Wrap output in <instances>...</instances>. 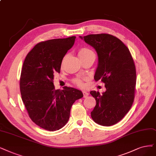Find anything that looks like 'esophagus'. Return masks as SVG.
Returning a JSON list of instances; mask_svg holds the SVG:
<instances>
[{"label":"esophagus","instance_id":"esophagus-1","mask_svg":"<svg viewBox=\"0 0 156 156\" xmlns=\"http://www.w3.org/2000/svg\"><path fill=\"white\" fill-rule=\"evenodd\" d=\"M83 94L84 98H86V97H87L89 96V93L86 91H83Z\"/></svg>","mask_w":156,"mask_h":156}]
</instances>
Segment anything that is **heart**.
Returning <instances> with one entry per match:
<instances>
[{"label":"heart","mask_w":156,"mask_h":156,"mask_svg":"<svg viewBox=\"0 0 156 156\" xmlns=\"http://www.w3.org/2000/svg\"><path fill=\"white\" fill-rule=\"evenodd\" d=\"M92 53H93V52L90 49H89L88 48H81L79 50L78 55H79L80 58H82V57L87 56L88 55H89ZM74 82L78 86H79V87H83V86H84V83H83V80H81V79H78V78L75 79L74 80Z\"/></svg>","instance_id":"heart-1"}]
</instances>
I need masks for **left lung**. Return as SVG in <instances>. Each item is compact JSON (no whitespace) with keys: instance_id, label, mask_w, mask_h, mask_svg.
<instances>
[{"instance_id":"8db88e82","label":"left lung","mask_w":156,"mask_h":156,"mask_svg":"<svg viewBox=\"0 0 156 156\" xmlns=\"http://www.w3.org/2000/svg\"><path fill=\"white\" fill-rule=\"evenodd\" d=\"M80 38L96 50L98 62L94 78L104 83L106 88L102 94L90 92L96 101L91 118L100 125H113L123 119L134 101L136 72L133 58L127 47L111 34Z\"/></svg>"}]
</instances>
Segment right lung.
Listing matches in <instances>:
<instances>
[{"label":"right lung","mask_w":156,"mask_h":156,"mask_svg":"<svg viewBox=\"0 0 156 156\" xmlns=\"http://www.w3.org/2000/svg\"><path fill=\"white\" fill-rule=\"evenodd\" d=\"M76 37L49 40L37 44L23 63L20 80L22 99L33 122L49 131L60 129L68 122L74 101L83 96L76 89H55L54 75L60 72L63 57Z\"/></svg>","instance_id":"right-lung-1"}]
</instances>
